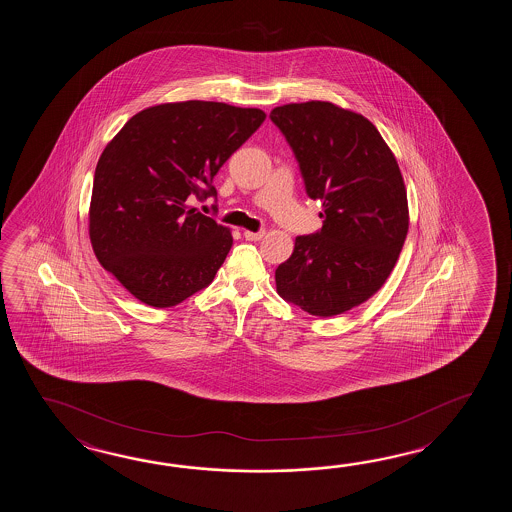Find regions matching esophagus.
I'll list each match as a JSON object with an SVG mask.
<instances>
[{"label":"esophagus","instance_id":"1","mask_svg":"<svg viewBox=\"0 0 512 512\" xmlns=\"http://www.w3.org/2000/svg\"><path fill=\"white\" fill-rule=\"evenodd\" d=\"M243 236H245V240L260 241L261 238L265 236V230H258V232H251V230H245V232H243Z\"/></svg>","mask_w":512,"mask_h":512}]
</instances>
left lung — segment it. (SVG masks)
Here are the masks:
<instances>
[{
	"label": "left lung",
	"instance_id": "left-lung-1",
	"mask_svg": "<svg viewBox=\"0 0 512 512\" xmlns=\"http://www.w3.org/2000/svg\"><path fill=\"white\" fill-rule=\"evenodd\" d=\"M300 166L322 229L298 236L276 269L285 302L309 315L346 313L377 293L408 232L403 175L381 133L359 113L311 100L271 111Z\"/></svg>",
	"mask_w": 512,
	"mask_h": 512
}]
</instances>
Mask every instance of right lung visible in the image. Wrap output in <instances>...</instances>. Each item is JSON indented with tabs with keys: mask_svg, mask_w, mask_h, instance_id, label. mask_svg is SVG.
Segmentation results:
<instances>
[{
	"mask_svg": "<svg viewBox=\"0 0 512 512\" xmlns=\"http://www.w3.org/2000/svg\"><path fill=\"white\" fill-rule=\"evenodd\" d=\"M263 120L261 109L223 102L161 104L133 115L106 146L89 238L100 265L135 298L170 307L212 283L232 236L190 203L218 197L219 168Z\"/></svg>",
	"mask_w": 512,
	"mask_h": 512,
	"instance_id": "obj_1",
	"label": "right lung"
}]
</instances>
